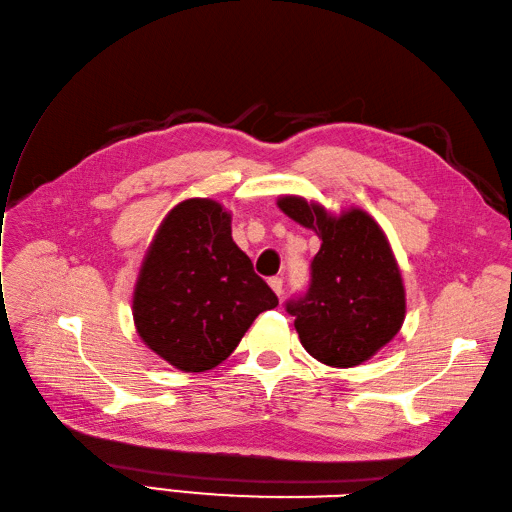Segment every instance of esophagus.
<instances>
[{
    "mask_svg": "<svg viewBox=\"0 0 512 512\" xmlns=\"http://www.w3.org/2000/svg\"><path fill=\"white\" fill-rule=\"evenodd\" d=\"M268 283H270L272 292H275L277 296H281V294H283V279H281V277H270V279H268Z\"/></svg>",
    "mask_w": 512,
    "mask_h": 512,
    "instance_id": "obj_1",
    "label": "esophagus"
}]
</instances>
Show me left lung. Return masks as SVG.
Listing matches in <instances>:
<instances>
[{
	"label": "left lung",
	"mask_w": 512,
	"mask_h": 512,
	"mask_svg": "<svg viewBox=\"0 0 512 512\" xmlns=\"http://www.w3.org/2000/svg\"><path fill=\"white\" fill-rule=\"evenodd\" d=\"M279 209L323 240L307 292L285 303L305 351L327 366H358L388 344L406 316L397 261L379 224L360 209L334 218L299 196Z\"/></svg>",
	"instance_id": "left-lung-1"
}]
</instances>
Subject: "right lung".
Instances as JSON below:
<instances>
[{
	"mask_svg": "<svg viewBox=\"0 0 512 512\" xmlns=\"http://www.w3.org/2000/svg\"><path fill=\"white\" fill-rule=\"evenodd\" d=\"M279 305L231 237L216 200L176 205L154 235L133 296L141 340L187 373L209 371L235 351L246 329Z\"/></svg>",
	"mask_w": 512,
	"mask_h": 512,
	"instance_id": "1",
	"label": "right lung"
}]
</instances>
